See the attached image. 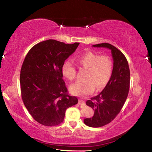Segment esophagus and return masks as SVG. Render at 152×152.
Wrapping results in <instances>:
<instances>
[{
	"label": "esophagus",
	"mask_w": 152,
	"mask_h": 152,
	"mask_svg": "<svg viewBox=\"0 0 152 152\" xmlns=\"http://www.w3.org/2000/svg\"><path fill=\"white\" fill-rule=\"evenodd\" d=\"M78 103L80 104V105L81 106H84L85 105H86V103H85V102L83 99H79V101H78Z\"/></svg>",
	"instance_id": "1"
}]
</instances>
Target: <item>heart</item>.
<instances>
[{
  "label": "heart",
  "instance_id": "obj_1",
  "mask_svg": "<svg viewBox=\"0 0 152 152\" xmlns=\"http://www.w3.org/2000/svg\"><path fill=\"white\" fill-rule=\"evenodd\" d=\"M80 66L87 69L84 82H78L70 86V91L76 96H84L94 91L102 90L107 84L111 78L113 62L109 56L97 54L91 51L80 55L76 58ZM62 72L69 80H75L76 69L74 65L69 61L62 65Z\"/></svg>",
  "mask_w": 152,
  "mask_h": 152
}]
</instances>
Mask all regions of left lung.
Instances as JSON below:
<instances>
[{"mask_svg":"<svg viewBox=\"0 0 152 152\" xmlns=\"http://www.w3.org/2000/svg\"><path fill=\"white\" fill-rule=\"evenodd\" d=\"M94 47H105L111 50L113 70L111 78L101 93L86 102L94 111L92 118L84 123L90 127H102L114 120L123 108L129 94L130 72L126 58L120 50L107 43L94 45Z\"/></svg>","mask_w":152,"mask_h":152,"instance_id":"left-lung-1","label":"left lung"}]
</instances>
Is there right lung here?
<instances>
[{"label":"right lung","mask_w":152,"mask_h":152,"mask_svg":"<svg viewBox=\"0 0 152 152\" xmlns=\"http://www.w3.org/2000/svg\"><path fill=\"white\" fill-rule=\"evenodd\" d=\"M79 44L49 39L35 45L26 56L20 71L21 95L31 117L42 125L60 124L66 110L78 103L77 97L68 94L62 67Z\"/></svg>","instance_id":"add662e5"}]
</instances>
